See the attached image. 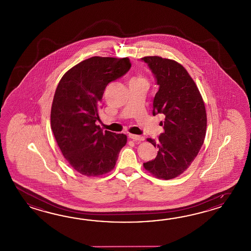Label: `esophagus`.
<instances>
[{"mask_svg":"<svg viewBox=\"0 0 251 251\" xmlns=\"http://www.w3.org/2000/svg\"><path fill=\"white\" fill-rule=\"evenodd\" d=\"M129 138L132 139L133 141H144V138L143 136L136 135V134H129Z\"/></svg>","mask_w":251,"mask_h":251,"instance_id":"esophagus-1","label":"esophagus"}]
</instances>
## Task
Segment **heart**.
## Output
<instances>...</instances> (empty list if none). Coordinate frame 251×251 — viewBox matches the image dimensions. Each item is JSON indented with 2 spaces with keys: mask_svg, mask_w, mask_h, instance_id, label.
Here are the masks:
<instances>
[{
  "mask_svg": "<svg viewBox=\"0 0 251 251\" xmlns=\"http://www.w3.org/2000/svg\"><path fill=\"white\" fill-rule=\"evenodd\" d=\"M133 80H144V79H142L141 77H134Z\"/></svg>",
  "mask_w": 251,
  "mask_h": 251,
  "instance_id": "1",
  "label": "heart"
}]
</instances>
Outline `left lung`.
I'll return each instance as SVG.
<instances>
[{
  "label": "left lung",
  "instance_id": "1",
  "mask_svg": "<svg viewBox=\"0 0 251 251\" xmlns=\"http://www.w3.org/2000/svg\"><path fill=\"white\" fill-rule=\"evenodd\" d=\"M141 60L147 64L159 86L152 115L165 116L160 123L164 132L160 133L159 142L147 139L159 150L157 156L144 167L158 178L171 179L187 170L203 145L207 120L204 103L181 64L160 56Z\"/></svg>",
  "mask_w": 251,
  "mask_h": 251
}]
</instances>
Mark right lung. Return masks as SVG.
I'll list each match as a JSON object with an SVG mask.
<instances>
[{"instance_id":"right-lung-1","label":"right lung","mask_w":251,"mask_h":251,"mask_svg":"<svg viewBox=\"0 0 251 251\" xmlns=\"http://www.w3.org/2000/svg\"><path fill=\"white\" fill-rule=\"evenodd\" d=\"M131 68L127 57L94 56L76 64L59 81L51 108V127L65 160L88 176L114 169L126 144L123 133L103 132L99 109L107 84Z\"/></svg>"}]
</instances>
